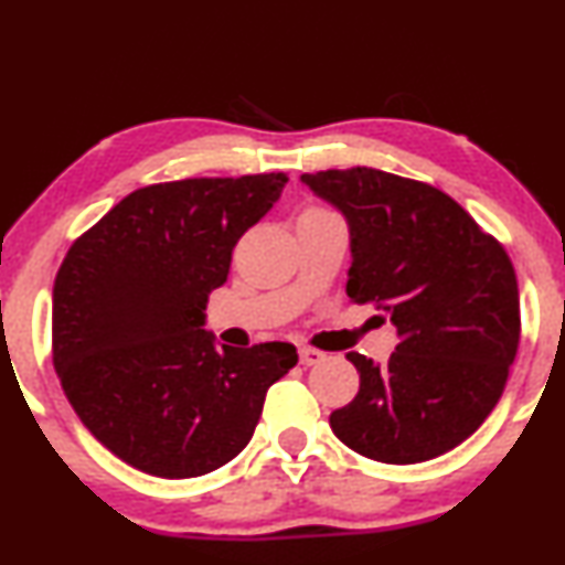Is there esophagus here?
Wrapping results in <instances>:
<instances>
[{
  "label": "esophagus",
  "instance_id": "34e87169",
  "mask_svg": "<svg viewBox=\"0 0 565 565\" xmlns=\"http://www.w3.org/2000/svg\"><path fill=\"white\" fill-rule=\"evenodd\" d=\"M326 360V352L323 350H316V348H308V344H302L300 348V363L302 365H318Z\"/></svg>",
  "mask_w": 565,
  "mask_h": 565
}]
</instances>
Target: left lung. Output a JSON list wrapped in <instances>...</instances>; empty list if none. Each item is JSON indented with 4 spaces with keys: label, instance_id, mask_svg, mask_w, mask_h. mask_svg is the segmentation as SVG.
<instances>
[{
    "label": "left lung",
    "instance_id": "obj_1",
    "mask_svg": "<svg viewBox=\"0 0 565 565\" xmlns=\"http://www.w3.org/2000/svg\"><path fill=\"white\" fill-rule=\"evenodd\" d=\"M350 231L348 295L379 302L397 329L386 363L360 352L339 441L379 463H424L484 424L519 350V284L505 249L452 196L376 168L302 173Z\"/></svg>",
    "mask_w": 565,
    "mask_h": 565
}]
</instances>
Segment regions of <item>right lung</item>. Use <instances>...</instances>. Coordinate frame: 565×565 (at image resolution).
Listing matches in <instances>:
<instances>
[{"label":"right lung","instance_id":"1","mask_svg":"<svg viewBox=\"0 0 565 565\" xmlns=\"http://www.w3.org/2000/svg\"><path fill=\"white\" fill-rule=\"evenodd\" d=\"M289 175L136 189L67 249L52 289V360L81 424L149 477L192 479L253 439L297 348L217 344L210 291Z\"/></svg>","mask_w":565,"mask_h":565}]
</instances>
